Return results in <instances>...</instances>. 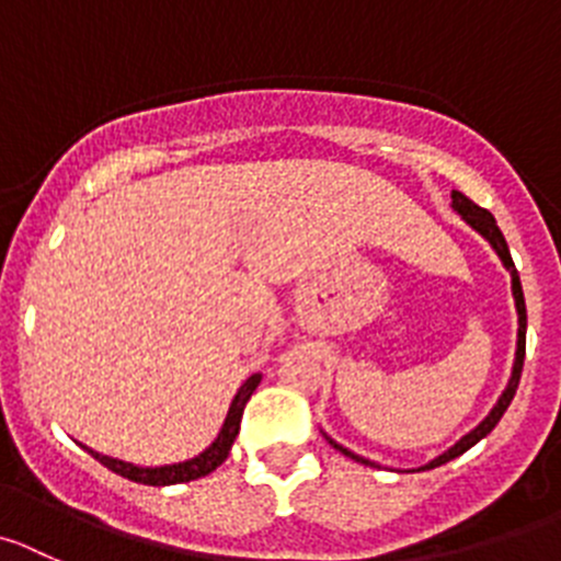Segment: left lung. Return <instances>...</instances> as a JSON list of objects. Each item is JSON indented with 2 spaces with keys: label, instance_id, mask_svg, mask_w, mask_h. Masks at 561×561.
<instances>
[{
  "label": "left lung",
  "instance_id": "1",
  "mask_svg": "<svg viewBox=\"0 0 561 561\" xmlns=\"http://www.w3.org/2000/svg\"><path fill=\"white\" fill-rule=\"evenodd\" d=\"M451 198H454L451 207L457 209L459 216H462L465 221H468L470 227L476 229V232L484 234V238L490 240V245H493V249H495V254L501 256V263H504L506 271H510V276H512V296H515V307H517V354H515V368H512L510 385H506L504 396H501L499 404L493 407V412H490V415H486L484 421H481L479 426L473 428V432L465 434V437L459 439L457 446L448 448V451L443 454V457L432 459V462L423 465V468H417V470H432V468H437V465L451 462V459H457L459 454H465V451H468V448H473L481 437H486V434H490L495 426H499V421H501V417H504L506 407H510L512 399H515V390H517V385H520V374H523V357H526V298H523L520 276H517L515 263H512L510 245H506V240H504V234H501L499 224H495L493 213H486L484 207H479V204H473L468 196H465V193H459V191H454ZM329 443H332V446L337 448L340 454H345V457H348V459H354V462L374 465V462H368V459H363V457H357V454H352V451H348V448L337 446L334 439H329Z\"/></svg>",
  "mask_w": 561,
  "mask_h": 561
}]
</instances>
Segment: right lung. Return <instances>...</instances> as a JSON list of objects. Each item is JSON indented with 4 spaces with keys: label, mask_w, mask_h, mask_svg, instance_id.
<instances>
[{
    "label": "right lung",
    "mask_w": 561,
    "mask_h": 561,
    "mask_svg": "<svg viewBox=\"0 0 561 561\" xmlns=\"http://www.w3.org/2000/svg\"><path fill=\"white\" fill-rule=\"evenodd\" d=\"M260 379H263V374H251L249 379L243 381V387H240L238 396H234L232 407H229L227 421H224L221 432H218V437H216V443H213V446H209L207 451L198 454V457L187 459V462L162 465V468H138V465L122 462V459L102 457V454L91 451V448H85V451L91 454L93 459H99V462H102L104 468H110V470H113V473L124 476V479H129V481H138V484L165 486V484H182V481L202 479V476L213 473V470H216L218 465H221L224 459L229 457V448H232L234 437H238V432H240V417H243L245 401L251 399V392L256 390Z\"/></svg>",
    "instance_id": "1"
}]
</instances>
